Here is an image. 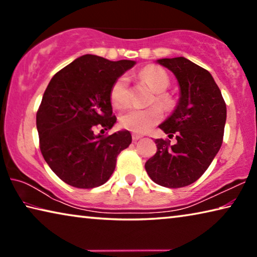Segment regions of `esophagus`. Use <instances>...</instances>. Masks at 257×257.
I'll list each match as a JSON object with an SVG mask.
<instances>
[{
	"mask_svg": "<svg viewBox=\"0 0 257 257\" xmlns=\"http://www.w3.org/2000/svg\"><path fill=\"white\" fill-rule=\"evenodd\" d=\"M143 136L142 135H138V134H133V141L134 142H137L138 139H141Z\"/></svg>",
	"mask_w": 257,
	"mask_h": 257,
	"instance_id": "obj_1",
	"label": "esophagus"
}]
</instances>
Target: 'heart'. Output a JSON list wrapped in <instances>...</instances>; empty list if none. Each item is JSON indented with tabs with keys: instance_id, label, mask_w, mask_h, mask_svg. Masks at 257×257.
Listing matches in <instances>:
<instances>
[{
	"instance_id": "obj_1",
	"label": "heart",
	"mask_w": 257,
	"mask_h": 257,
	"mask_svg": "<svg viewBox=\"0 0 257 257\" xmlns=\"http://www.w3.org/2000/svg\"><path fill=\"white\" fill-rule=\"evenodd\" d=\"M139 78L151 87L155 92L153 102L159 103L164 108L173 106V99L170 95L164 93L170 86V78L164 69L149 66L142 69ZM111 102L116 107L127 106L130 102L129 79L125 75L116 78L110 90ZM163 118V112L158 105L146 108H129L120 115L119 121L121 127L133 133H145L153 125L158 124Z\"/></svg>"
}]
</instances>
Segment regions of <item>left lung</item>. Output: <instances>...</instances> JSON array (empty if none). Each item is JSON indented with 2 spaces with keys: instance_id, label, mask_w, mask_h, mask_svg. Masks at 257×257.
<instances>
[{
  "instance_id": "obj_1",
  "label": "left lung",
  "mask_w": 257,
  "mask_h": 257,
  "mask_svg": "<svg viewBox=\"0 0 257 257\" xmlns=\"http://www.w3.org/2000/svg\"><path fill=\"white\" fill-rule=\"evenodd\" d=\"M156 62L172 71L179 82V102L159 125L177 142L155 139L158 151L145 169L155 184L180 188L199 179L219 152L227 106L212 75L204 68L182 56Z\"/></svg>"
}]
</instances>
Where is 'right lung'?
Returning a JSON list of instances; mask_svg holds the SVG:
<instances>
[{
	"label": "right lung",
	"mask_w": 257,
	"mask_h": 257,
	"mask_svg": "<svg viewBox=\"0 0 257 257\" xmlns=\"http://www.w3.org/2000/svg\"><path fill=\"white\" fill-rule=\"evenodd\" d=\"M135 63L86 54L51 79L37 111L36 125L43 158L66 184L84 189L105 184L114 171L116 156L132 143L128 130L108 136L94 130L111 129L116 122L112 115L111 87Z\"/></svg>",
	"instance_id": "obj_1"
}]
</instances>
